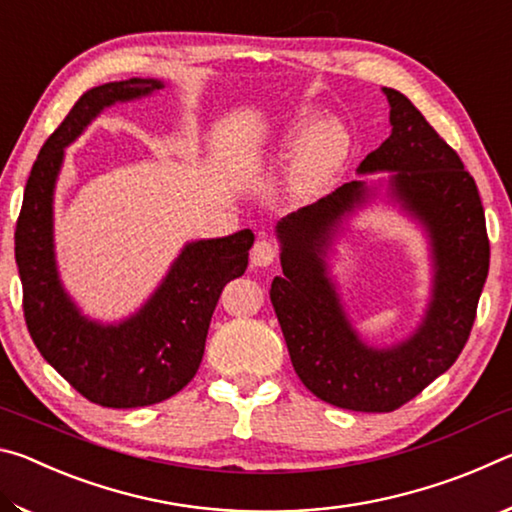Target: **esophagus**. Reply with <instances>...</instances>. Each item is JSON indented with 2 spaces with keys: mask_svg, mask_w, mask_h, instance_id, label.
Returning a JSON list of instances; mask_svg holds the SVG:
<instances>
[{
  "mask_svg": "<svg viewBox=\"0 0 512 512\" xmlns=\"http://www.w3.org/2000/svg\"><path fill=\"white\" fill-rule=\"evenodd\" d=\"M277 257V248L271 244V241L266 239H257L255 246H253V253H250V262H253V266H271L275 262Z\"/></svg>",
  "mask_w": 512,
  "mask_h": 512,
  "instance_id": "esophagus-1",
  "label": "esophagus"
}]
</instances>
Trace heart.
<instances>
[{
    "label": "heart",
    "mask_w": 512,
    "mask_h": 512,
    "mask_svg": "<svg viewBox=\"0 0 512 512\" xmlns=\"http://www.w3.org/2000/svg\"><path fill=\"white\" fill-rule=\"evenodd\" d=\"M352 153V133L341 119L320 121L311 110H302L280 128L268 146L273 162L291 158L284 201L311 205L323 198Z\"/></svg>",
    "instance_id": "obj_1"
}]
</instances>
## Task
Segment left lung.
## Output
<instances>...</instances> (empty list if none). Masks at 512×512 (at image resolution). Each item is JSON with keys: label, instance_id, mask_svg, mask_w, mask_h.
I'll use <instances>...</instances> for the list:
<instances>
[{"label": "left lung", "instance_id": "8db88e82", "mask_svg": "<svg viewBox=\"0 0 512 512\" xmlns=\"http://www.w3.org/2000/svg\"><path fill=\"white\" fill-rule=\"evenodd\" d=\"M393 131L357 173L388 171L386 198L422 225L431 253V296L415 332L370 345L354 329L329 275V250L343 223L377 196L352 180L318 203L277 221L282 277L271 302L298 377L339 409L388 413L452 368L465 348L490 266V241L474 178L402 92L384 88Z\"/></svg>", "mask_w": 512, "mask_h": 512}]
</instances>
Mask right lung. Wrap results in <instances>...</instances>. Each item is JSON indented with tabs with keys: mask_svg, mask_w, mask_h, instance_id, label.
I'll return each instance as SVG.
<instances>
[{
	"mask_svg": "<svg viewBox=\"0 0 512 512\" xmlns=\"http://www.w3.org/2000/svg\"><path fill=\"white\" fill-rule=\"evenodd\" d=\"M162 88L158 79H128L85 92L33 162L15 228L33 343L76 391L108 409L158 404L194 379L216 302L225 284L244 275L255 241L253 230L189 241L151 298L119 323L88 318L65 291L54 246V192L65 149L106 108Z\"/></svg>",
	"mask_w": 512,
	"mask_h": 512,
	"instance_id": "1",
	"label": "right lung"
}]
</instances>
